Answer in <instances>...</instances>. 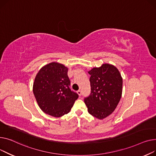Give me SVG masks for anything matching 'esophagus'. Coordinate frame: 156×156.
Returning <instances> with one entry per match:
<instances>
[{"label": "esophagus", "instance_id": "34e87169", "mask_svg": "<svg viewBox=\"0 0 156 156\" xmlns=\"http://www.w3.org/2000/svg\"><path fill=\"white\" fill-rule=\"evenodd\" d=\"M77 93L79 94V96H81L82 95V91L80 90H79L77 91Z\"/></svg>", "mask_w": 156, "mask_h": 156}]
</instances>
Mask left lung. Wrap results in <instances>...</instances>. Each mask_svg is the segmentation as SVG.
Here are the masks:
<instances>
[{"label":"left lung","instance_id":"obj_1","mask_svg":"<svg viewBox=\"0 0 156 156\" xmlns=\"http://www.w3.org/2000/svg\"><path fill=\"white\" fill-rule=\"evenodd\" d=\"M91 91L84 103L90 115L99 120L110 115L122 94L123 79L118 69L112 64L103 63L88 72Z\"/></svg>","mask_w":156,"mask_h":156}]
</instances>
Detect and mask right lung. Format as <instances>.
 <instances>
[{"instance_id":"add662e5","label":"right lung","mask_w":156,"mask_h":156,"mask_svg":"<svg viewBox=\"0 0 156 156\" xmlns=\"http://www.w3.org/2000/svg\"><path fill=\"white\" fill-rule=\"evenodd\" d=\"M68 68L57 62L41 67L36 74L33 91L39 107L46 114L59 118L70 112L79 96L69 87Z\"/></svg>"}]
</instances>
